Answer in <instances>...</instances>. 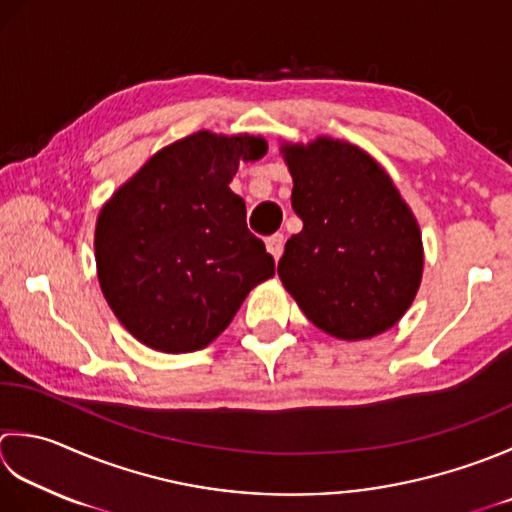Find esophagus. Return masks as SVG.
<instances>
[{
  "instance_id": "obj_1",
  "label": "esophagus",
  "mask_w": 512,
  "mask_h": 512,
  "mask_svg": "<svg viewBox=\"0 0 512 512\" xmlns=\"http://www.w3.org/2000/svg\"><path fill=\"white\" fill-rule=\"evenodd\" d=\"M266 248H268V253L275 257V262H277V259L282 257V253H284V235H282V233L270 235V237L266 239Z\"/></svg>"
}]
</instances>
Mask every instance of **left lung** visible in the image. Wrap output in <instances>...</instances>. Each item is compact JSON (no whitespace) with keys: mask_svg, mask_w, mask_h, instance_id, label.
Segmentation results:
<instances>
[{"mask_svg":"<svg viewBox=\"0 0 512 512\" xmlns=\"http://www.w3.org/2000/svg\"><path fill=\"white\" fill-rule=\"evenodd\" d=\"M293 210L304 228L277 273L304 315L337 339L393 328L422 284L424 246L413 210L366 150L333 137L282 144Z\"/></svg>","mask_w":512,"mask_h":512,"instance_id":"obj_1","label":"left lung"}]
</instances>
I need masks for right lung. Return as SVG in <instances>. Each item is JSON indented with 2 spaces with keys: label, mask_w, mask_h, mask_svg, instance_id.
<instances>
[{
  "label": "right lung",
  "mask_w": 512,
  "mask_h": 512,
  "mask_svg": "<svg viewBox=\"0 0 512 512\" xmlns=\"http://www.w3.org/2000/svg\"><path fill=\"white\" fill-rule=\"evenodd\" d=\"M266 155L253 135H188L159 150L108 199L95 226L97 277L130 335L193 353L233 322L275 259L230 190L239 162Z\"/></svg>",
  "instance_id": "1"
}]
</instances>
